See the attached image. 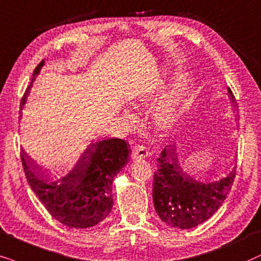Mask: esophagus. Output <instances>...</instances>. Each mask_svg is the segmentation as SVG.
<instances>
[{"label":"esophagus","instance_id":"obj_1","mask_svg":"<svg viewBox=\"0 0 261 261\" xmlns=\"http://www.w3.org/2000/svg\"><path fill=\"white\" fill-rule=\"evenodd\" d=\"M149 154H148V150L145 149V147L141 144H135L133 147V151H131V158L137 160V159H144L147 158Z\"/></svg>","mask_w":261,"mask_h":261}]
</instances>
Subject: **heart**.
<instances>
[{
	"mask_svg": "<svg viewBox=\"0 0 261 261\" xmlns=\"http://www.w3.org/2000/svg\"><path fill=\"white\" fill-rule=\"evenodd\" d=\"M187 93L186 79L175 83L173 94L160 103L155 112V121L163 130H169L178 123Z\"/></svg>",
	"mask_w": 261,
	"mask_h": 261,
	"instance_id": "1",
	"label": "heart"
}]
</instances>
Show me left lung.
<instances>
[{
	"label": "left lung",
	"mask_w": 261,
	"mask_h": 261,
	"mask_svg": "<svg viewBox=\"0 0 261 261\" xmlns=\"http://www.w3.org/2000/svg\"><path fill=\"white\" fill-rule=\"evenodd\" d=\"M232 106L238 107L228 88ZM152 180V200L159 217L171 227L191 229L213 216L230 191L236 165L225 178L214 182L197 181L184 172L175 145H167L158 158Z\"/></svg>",
	"instance_id": "8db88e82"
}]
</instances>
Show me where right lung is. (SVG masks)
I'll list each match as a JSON object with an SVG mask.
<instances>
[{
  "label": "right lung",
  "mask_w": 261,
  "mask_h": 261,
  "mask_svg": "<svg viewBox=\"0 0 261 261\" xmlns=\"http://www.w3.org/2000/svg\"><path fill=\"white\" fill-rule=\"evenodd\" d=\"M44 65L34 69L31 85L22 96L20 107ZM130 145L120 138H107L90 143L77 162L57 176L40 172L33 161L21 151L23 172L31 189L55 220L70 228L83 229L96 225L109 216L113 206L112 182L126 165Z\"/></svg>",
  "instance_id": "1"
}]
</instances>
